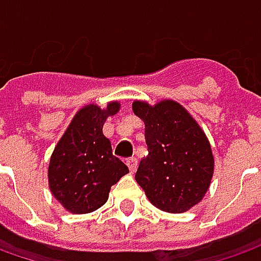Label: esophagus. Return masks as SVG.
Here are the masks:
<instances>
[{
	"mask_svg": "<svg viewBox=\"0 0 261 261\" xmlns=\"http://www.w3.org/2000/svg\"><path fill=\"white\" fill-rule=\"evenodd\" d=\"M126 166L129 167V171L134 174L136 171V167H138V160H136V158H129V160H126Z\"/></svg>",
	"mask_w": 261,
	"mask_h": 261,
	"instance_id": "1",
	"label": "esophagus"
}]
</instances>
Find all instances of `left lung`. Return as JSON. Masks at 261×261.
<instances>
[{"label": "left lung", "instance_id": "obj_1", "mask_svg": "<svg viewBox=\"0 0 261 261\" xmlns=\"http://www.w3.org/2000/svg\"><path fill=\"white\" fill-rule=\"evenodd\" d=\"M132 110L145 123L148 155L135 180L152 205L183 214L206 195L215 160L203 129L180 103L163 100L151 106L135 100Z\"/></svg>", "mask_w": 261, "mask_h": 261}]
</instances>
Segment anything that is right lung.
<instances>
[{"label":"right lung","mask_w":261,"mask_h":261,"mask_svg":"<svg viewBox=\"0 0 261 261\" xmlns=\"http://www.w3.org/2000/svg\"><path fill=\"white\" fill-rule=\"evenodd\" d=\"M120 110L119 101L106 109L87 105L80 109L50 155L47 180L56 200L71 214H90L109 199L110 187L129 173L113 155L103 125Z\"/></svg>","instance_id":"right-lung-1"}]
</instances>
